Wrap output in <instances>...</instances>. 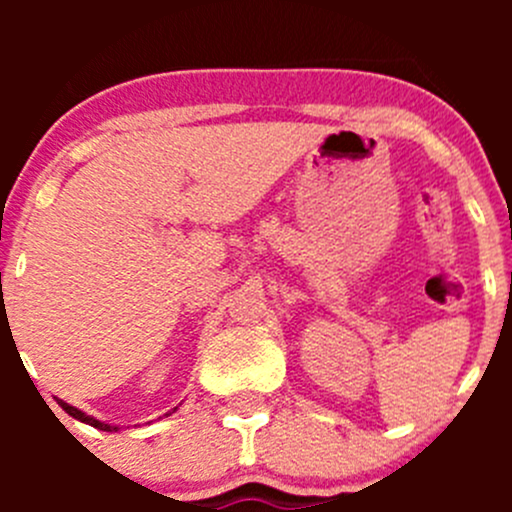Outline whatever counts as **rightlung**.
I'll list each match as a JSON object with an SVG mask.
<instances>
[{"instance_id":"right-lung-1","label":"right lung","mask_w":512,"mask_h":512,"mask_svg":"<svg viewBox=\"0 0 512 512\" xmlns=\"http://www.w3.org/2000/svg\"><path fill=\"white\" fill-rule=\"evenodd\" d=\"M59 406H61V409L66 411V414H69V416H74L76 421H81V423H89V426L98 428V431H118V426H113V423L98 421V418L89 416V414H84V411H81V409H76V406L66 404V401H61V399H59ZM173 411H175V409H173ZM165 416H168V414H165Z\"/></svg>"}]
</instances>
